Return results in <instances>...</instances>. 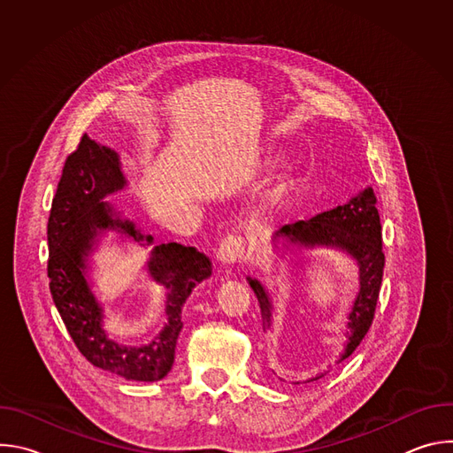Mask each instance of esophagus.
<instances>
[{"instance_id":"esophagus-1","label":"esophagus","mask_w":453,"mask_h":453,"mask_svg":"<svg viewBox=\"0 0 453 453\" xmlns=\"http://www.w3.org/2000/svg\"><path fill=\"white\" fill-rule=\"evenodd\" d=\"M243 252H245V243L242 236L227 234L219 245V260L226 265H233L242 260Z\"/></svg>"}]
</instances>
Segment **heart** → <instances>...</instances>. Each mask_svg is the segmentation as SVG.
Returning <instances> with one entry per match:
<instances>
[{"instance_id": "obj_1", "label": "heart", "mask_w": 453, "mask_h": 453, "mask_svg": "<svg viewBox=\"0 0 453 453\" xmlns=\"http://www.w3.org/2000/svg\"><path fill=\"white\" fill-rule=\"evenodd\" d=\"M271 165H273V157H269V156L264 157V159H260V163H257V166H271ZM296 180H297L296 175H287V177L278 184V188L267 197L265 206H264L262 211H260V217L271 215V213L283 203L285 196L290 191V188L296 184Z\"/></svg>"}]
</instances>
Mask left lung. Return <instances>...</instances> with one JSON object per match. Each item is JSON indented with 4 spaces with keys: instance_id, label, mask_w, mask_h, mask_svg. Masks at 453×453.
I'll use <instances>...</instances> for the list:
<instances>
[{
    "instance_id": "1",
    "label": "left lung",
    "mask_w": 453,
    "mask_h": 453,
    "mask_svg": "<svg viewBox=\"0 0 453 453\" xmlns=\"http://www.w3.org/2000/svg\"><path fill=\"white\" fill-rule=\"evenodd\" d=\"M378 201L372 188L364 189L344 206L320 213L310 220H299L283 226L276 238L296 243L299 247L334 245L348 250L360 267V294L349 313V342L341 360L348 358L362 342L371 328V322L380 296L385 254L381 250V224L376 208ZM262 310V322L267 330L271 326V301L267 292L256 280H249ZM320 374L313 380H319Z\"/></svg>"
}]
</instances>
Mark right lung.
I'll use <instances>...</instances> for the list:
<instances>
[{
    "label": "right lung",
    "instance_id": "add662e5",
    "mask_svg": "<svg viewBox=\"0 0 453 453\" xmlns=\"http://www.w3.org/2000/svg\"><path fill=\"white\" fill-rule=\"evenodd\" d=\"M118 156L84 134L66 157L48 219V278L53 303L79 351L96 367L136 381H157L168 374L180 334L182 304L193 287L211 274V262L196 247L170 242L156 245L149 262L150 274L168 294L165 330L142 348L121 346L102 328V308L84 278L86 256L98 229L119 227L136 240L152 242L134 224L112 217L102 199L123 188Z\"/></svg>",
    "mask_w": 453,
    "mask_h": 453
}]
</instances>
